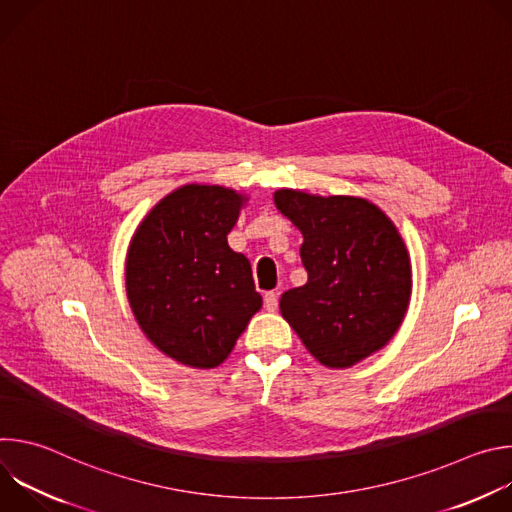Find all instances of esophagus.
I'll list each match as a JSON object with an SVG mask.
<instances>
[{
  "mask_svg": "<svg viewBox=\"0 0 512 512\" xmlns=\"http://www.w3.org/2000/svg\"><path fill=\"white\" fill-rule=\"evenodd\" d=\"M263 300H265V308H267L269 312H275V310H277V306H279V296L275 294V291H267Z\"/></svg>",
  "mask_w": 512,
  "mask_h": 512,
  "instance_id": "34e87169",
  "label": "esophagus"
}]
</instances>
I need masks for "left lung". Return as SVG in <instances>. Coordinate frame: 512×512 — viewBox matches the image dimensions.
<instances>
[{"label":"left lung","mask_w":512,"mask_h":512,"mask_svg":"<svg viewBox=\"0 0 512 512\" xmlns=\"http://www.w3.org/2000/svg\"><path fill=\"white\" fill-rule=\"evenodd\" d=\"M275 204L304 243L308 283L287 289L279 310L310 354L346 369L381 350L399 330L411 298L401 235L373 202L277 190Z\"/></svg>","instance_id":"left-lung-1"}]
</instances>
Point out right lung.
<instances>
[{"label":"right lung","mask_w":512,"mask_h":512,"mask_svg":"<svg viewBox=\"0 0 512 512\" xmlns=\"http://www.w3.org/2000/svg\"><path fill=\"white\" fill-rule=\"evenodd\" d=\"M245 200L223 186H182L143 218L127 251L141 330L194 369L218 367L263 304L249 259L227 243Z\"/></svg>","instance_id":"right-lung-1"}]
</instances>
